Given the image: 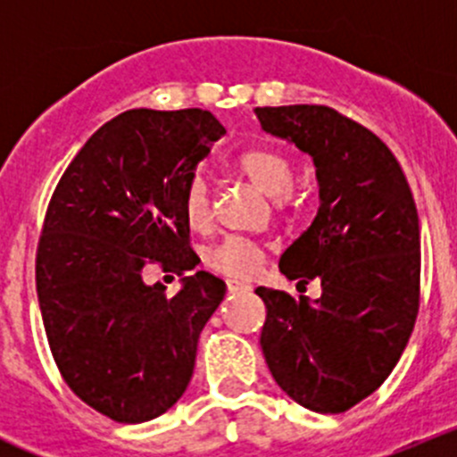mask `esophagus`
<instances>
[{"label":"esophagus","instance_id":"esophagus-1","mask_svg":"<svg viewBox=\"0 0 457 457\" xmlns=\"http://www.w3.org/2000/svg\"><path fill=\"white\" fill-rule=\"evenodd\" d=\"M226 286H228V290H231V293H237V290H249V288H252V286L245 284V281H237V278H228V281H226Z\"/></svg>","mask_w":457,"mask_h":457}]
</instances>
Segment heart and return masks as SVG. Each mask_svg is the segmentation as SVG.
I'll list each match as a JSON object with an SVG mask.
<instances>
[{
  "instance_id": "obj_1",
  "label": "heart",
  "mask_w": 457,
  "mask_h": 457,
  "mask_svg": "<svg viewBox=\"0 0 457 457\" xmlns=\"http://www.w3.org/2000/svg\"><path fill=\"white\" fill-rule=\"evenodd\" d=\"M237 169L256 189L270 196L277 208L293 201L295 164L286 153L277 148H252L242 153ZM183 212L192 228H204L210 220V187L208 180L196 173L183 192ZM263 261V249L245 237H226L220 245L208 249L205 263L220 274L228 277H249Z\"/></svg>"
}]
</instances>
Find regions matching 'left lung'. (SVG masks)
Returning a JSON list of instances; mask_svg holds the SVG:
<instances>
[{
    "label": "left lung",
    "instance_id": "1",
    "mask_svg": "<svg viewBox=\"0 0 457 457\" xmlns=\"http://www.w3.org/2000/svg\"><path fill=\"white\" fill-rule=\"evenodd\" d=\"M268 135L313 160L318 212L281 253L297 284L320 281L309 302L256 288L268 318L261 348L295 403L320 414L350 410L398 364L419 311V215L401 164L364 125L325 104L256 107Z\"/></svg>",
    "mask_w": 457,
    "mask_h": 457
}]
</instances>
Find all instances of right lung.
<instances>
[{
	"instance_id": "right-lung-1",
	"label": "right lung",
	"mask_w": 457,
	"mask_h": 457,
	"mask_svg": "<svg viewBox=\"0 0 457 457\" xmlns=\"http://www.w3.org/2000/svg\"><path fill=\"white\" fill-rule=\"evenodd\" d=\"M224 125L205 109H130L68 164L47 205L36 290L50 350L87 405L119 423L160 417L187 389L226 284L199 270L164 284L144 268H196L183 192Z\"/></svg>"
}]
</instances>
